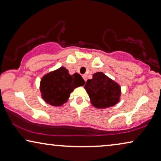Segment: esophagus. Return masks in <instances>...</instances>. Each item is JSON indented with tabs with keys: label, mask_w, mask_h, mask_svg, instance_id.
<instances>
[{
	"label": "esophagus",
	"mask_w": 161,
	"mask_h": 161,
	"mask_svg": "<svg viewBox=\"0 0 161 161\" xmlns=\"http://www.w3.org/2000/svg\"><path fill=\"white\" fill-rule=\"evenodd\" d=\"M83 78L84 79L85 81H86V80H87V77H86V75H83Z\"/></svg>",
	"instance_id": "obj_1"
}]
</instances>
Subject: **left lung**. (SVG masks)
<instances>
[{
	"label": "left lung",
	"instance_id": "obj_1",
	"mask_svg": "<svg viewBox=\"0 0 161 161\" xmlns=\"http://www.w3.org/2000/svg\"><path fill=\"white\" fill-rule=\"evenodd\" d=\"M84 88L90 98L91 103L96 108H110L120 101V85L102 72L94 73L92 79L86 81Z\"/></svg>",
	"mask_w": 161,
	"mask_h": 161
}]
</instances>
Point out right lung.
I'll use <instances>...</instances> for the list:
<instances>
[{"label":"right lung","mask_w":161,"mask_h":161,"mask_svg":"<svg viewBox=\"0 0 161 161\" xmlns=\"http://www.w3.org/2000/svg\"><path fill=\"white\" fill-rule=\"evenodd\" d=\"M85 84L78 73L69 75L64 67L50 72L41 78L40 91L44 101L50 105L59 107L66 103L75 88Z\"/></svg>","instance_id":"right-lung-1"}]
</instances>
